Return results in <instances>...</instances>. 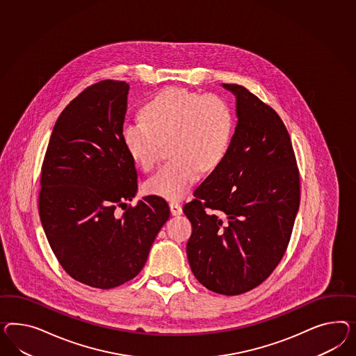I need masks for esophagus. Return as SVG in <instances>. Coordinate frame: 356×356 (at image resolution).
<instances>
[{"label": "esophagus", "instance_id": "1", "mask_svg": "<svg viewBox=\"0 0 356 356\" xmlns=\"http://www.w3.org/2000/svg\"><path fill=\"white\" fill-rule=\"evenodd\" d=\"M170 210H171V213L175 215V216L183 213V209H181V206L177 202H170Z\"/></svg>", "mask_w": 356, "mask_h": 356}]
</instances>
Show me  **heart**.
Segmentation results:
<instances>
[{
    "label": "heart",
    "instance_id": "b5f03b06",
    "mask_svg": "<svg viewBox=\"0 0 356 356\" xmlns=\"http://www.w3.org/2000/svg\"><path fill=\"white\" fill-rule=\"evenodd\" d=\"M141 118L123 125V145L131 159L149 171L159 159L162 143L171 138L172 161L145 183L146 193L168 201L184 198L202 171L221 163L231 144V106L215 95L167 88L143 106Z\"/></svg>",
    "mask_w": 356,
    "mask_h": 356
}]
</instances>
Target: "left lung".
<instances>
[{
    "mask_svg": "<svg viewBox=\"0 0 356 356\" xmlns=\"http://www.w3.org/2000/svg\"><path fill=\"white\" fill-rule=\"evenodd\" d=\"M236 97L237 124L221 163L183 211L192 222L186 255L203 286L224 296L257 288L288 248L299 209V172L286 127L246 88Z\"/></svg>",
    "mask_w": 356,
    "mask_h": 356,
    "instance_id": "8db88e82",
    "label": "left lung"
}]
</instances>
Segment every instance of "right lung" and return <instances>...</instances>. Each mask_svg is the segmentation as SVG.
Returning a JSON list of instances; mask_svg holds the SVG:
<instances>
[{"mask_svg": "<svg viewBox=\"0 0 356 356\" xmlns=\"http://www.w3.org/2000/svg\"><path fill=\"white\" fill-rule=\"evenodd\" d=\"M129 86L105 80L87 88L58 116L41 170L40 219L58 261L72 279L111 289L144 268L170 218L163 198L137 193L124 124Z\"/></svg>", "mask_w": 356, "mask_h": 356, "instance_id": "right-lung-1", "label": "right lung"}]
</instances>
